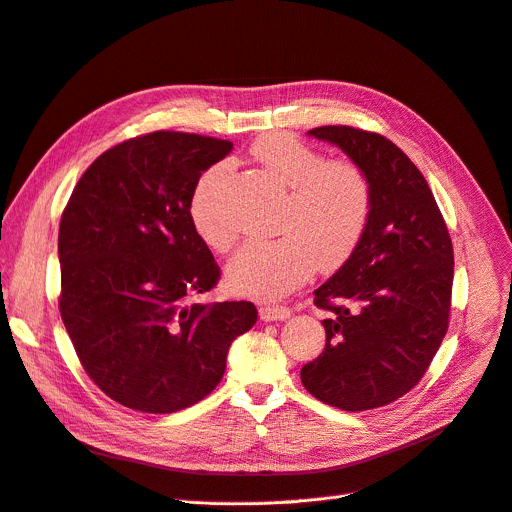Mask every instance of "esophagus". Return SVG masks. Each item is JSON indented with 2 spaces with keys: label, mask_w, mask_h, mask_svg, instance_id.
<instances>
[{
  "label": "esophagus",
  "mask_w": 512,
  "mask_h": 512,
  "mask_svg": "<svg viewBox=\"0 0 512 512\" xmlns=\"http://www.w3.org/2000/svg\"><path fill=\"white\" fill-rule=\"evenodd\" d=\"M288 316H291V311H288V307H282V305H261L259 307V318L263 322L286 320Z\"/></svg>",
  "instance_id": "34e87169"
}]
</instances>
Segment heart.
Segmentation results:
<instances>
[{
	"label": "heart",
	"mask_w": 512,
	"mask_h": 512,
	"mask_svg": "<svg viewBox=\"0 0 512 512\" xmlns=\"http://www.w3.org/2000/svg\"><path fill=\"white\" fill-rule=\"evenodd\" d=\"M251 154L270 180L286 190L276 215L280 236L244 244L230 259L226 276L242 295L280 299L314 274L316 265L332 272L353 255L368 228L372 190L362 167L326 161L322 152L288 133H265L253 142ZM228 177V163L209 167L188 201L196 234L219 253L236 240L219 203Z\"/></svg>",
	"instance_id": "1"
}]
</instances>
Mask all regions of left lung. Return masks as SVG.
<instances>
[{"label":"left lung","mask_w":512,"mask_h":512,"mask_svg":"<svg viewBox=\"0 0 512 512\" xmlns=\"http://www.w3.org/2000/svg\"><path fill=\"white\" fill-rule=\"evenodd\" d=\"M309 136L339 146L372 190L368 228L339 272L316 288L326 347L301 368L303 387L347 412L387 406L427 372L446 337L454 249L418 167L381 133L324 125Z\"/></svg>","instance_id":"left-lung-1"}]
</instances>
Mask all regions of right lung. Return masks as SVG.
<instances>
[{
  "mask_svg": "<svg viewBox=\"0 0 512 512\" xmlns=\"http://www.w3.org/2000/svg\"><path fill=\"white\" fill-rule=\"evenodd\" d=\"M232 142L154 131L87 167L58 232L60 316L87 376L115 402L171 414L207 397L228 349L253 328L251 301L188 303L219 268L188 201Z\"/></svg>",
  "mask_w": 512,
  "mask_h": 512,
  "instance_id": "right-lung-1",
  "label": "right lung"
}]
</instances>
